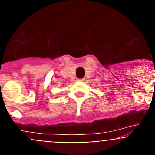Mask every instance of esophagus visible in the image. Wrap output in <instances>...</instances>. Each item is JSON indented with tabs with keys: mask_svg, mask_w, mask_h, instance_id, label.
Returning a JSON list of instances; mask_svg holds the SVG:
<instances>
[{
	"mask_svg": "<svg viewBox=\"0 0 155 155\" xmlns=\"http://www.w3.org/2000/svg\"><path fill=\"white\" fill-rule=\"evenodd\" d=\"M77 81H80V82L84 81V78H78Z\"/></svg>",
	"mask_w": 155,
	"mask_h": 155,
	"instance_id": "esophagus-1",
	"label": "esophagus"
}]
</instances>
